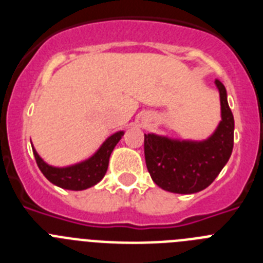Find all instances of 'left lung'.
I'll return each mask as SVG.
<instances>
[{
	"mask_svg": "<svg viewBox=\"0 0 263 263\" xmlns=\"http://www.w3.org/2000/svg\"><path fill=\"white\" fill-rule=\"evenodd\" d=\"M220 92L221 121L205 141H179L145 134V159L150 176L162 190L174 194H195L217 178L233 150L234 118L228 105L227 89L216 79Z\"/></svg>",
	"mask_w": 263,
	"mask_h": 263,
	"instance_id": "obj_1",
	"label": "left lung"
}]
</instances>
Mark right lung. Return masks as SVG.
Returning <instances> with one entry per match:
<instances>
[{"instance_id":"1","label":"right lung","mask_w":263,"mask_h":263,"mask_svg":"<svg viewBox=\"0 0 263 263\" xmlns=\"http://www.w3.org/2000/svg\"><path fill=\"white\" fill-rule=\"evenodd\" d=\"M122 136H124V132H117L109 137L92 157L88 158L87 160H83L80 163L68 167H52L39 157L34 147H32V153L42 174L52 184L64 188V190L81 191V190H87L97 184L104 178L108 170L111 152Z\"/></svg>"}]
</instances>
